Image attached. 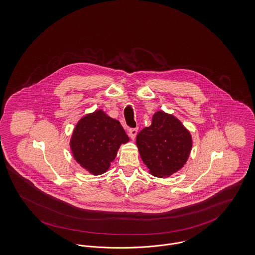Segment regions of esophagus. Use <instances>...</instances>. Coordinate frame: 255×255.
I'll return each mask as SVG.
<instances>
[{"label":"esophagus","instance_id":"34e87169","mask_svg":"<svg viewBox=\"0 0 255 255\" xmlns=\"http://www.w3.org/2000/svg\"><path fill=\"white\" fill-rule=\"evenodd\" d=\"M138 133V128H130L129 129V136L131 137V139H135Z\"/></svg>","mask_w":255,"mask_h":255}]
</instances>
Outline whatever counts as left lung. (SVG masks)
<instances>
[{
	"mask_svg": "<svg viewBox=\"0 0 255 255\" xmlns=\"http://www.w3.org/2000/svg\"><path fill=\"white\" fill-rule=\"evenodd\" d=\"M136 142L143 163L160 178L184 166L193 144L190 132L181 121L163 112L154 114L151 125L141 130Z\"/></svg>",
	"mask_w": 255,
	"mask_h": 255,
	"instance_id": "1",
	"label": "left lung"
}]
</instances>
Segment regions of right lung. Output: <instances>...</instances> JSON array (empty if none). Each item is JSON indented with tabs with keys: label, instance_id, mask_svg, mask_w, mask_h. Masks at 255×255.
Listing matches in <instances>:
<instances>
[{
	"label": "right lung",
	"instance_id": "1",
	"mask_svg": "<svg viewBox=\"0 0 255 255\" xmlns=\"http://www.w3.org/2000/svg\"><path fill=\"white\" fill-rule=\"evenodd\" d=\"M128 141L119 121L97 111L77 123L70 146L75 160L82 167L100 175L110 168L120 144Z\"/></svg>",
	"mask_w": 255,
	"mask_h": 255
}]
</instances>
